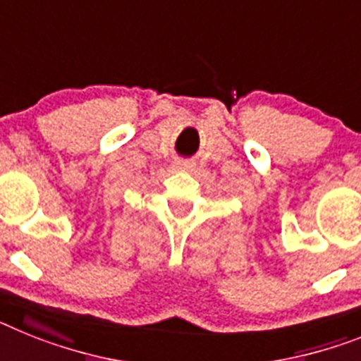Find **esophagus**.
Here are the masks:
<instances>
[{
    "label": "esophagus",
    "mask_w": 361,
    "mask_h": 361,
    "mask_svg": "<svg viewBox=\"0 0 361 361\" xmlns=\"http://www.w3.org/2000/svg\"><path fill=\"white\" fill-rule=\"evenodd\" d=\"M174 166H176V169H178V171L190 172V171H195L196 163L190 161V159H178V161L174 163Z\"/></svg>",
    "instance_id": "esophagus-1"
}]
</instances>
